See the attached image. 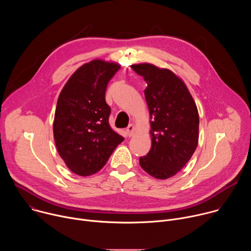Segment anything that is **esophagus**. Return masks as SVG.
<instances>
[{
    "label": "esophagus",
    "instance_id": "esophagus-1",
    "mask_svg": "<svg viewBox=\"0 0 251 251\" xmlns=\"http://www.w3.org/2000/svg\"><path fill=\"white\" fill-rule=\"evenodd\" d=\"M134 132H135V126L133 124H129L128 127L126 128V133L129 137L133 136L134 135Z\"/></svg>",
    "mask_w": 251,
    "mask_h": 251
}]
</instances>
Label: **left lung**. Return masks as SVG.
Returning a JSON list of instances; mask_svg holds the SVG:
<instances>
[{
	"label": "left lung",
	"mask_w": 251,
	"mask_h": 251,
	"mask_svg": "<svg viewBox=\"0 0 251 251\" xmlns=\"http://www.w3.org/2000/svg\"><path fill=\"white\" fill-rule=\"evenodd\" d=\"M131 67L147 82L144 93L152 120V147L140 158V166L152 176L166 180L181 171L197 149V105L184 81L173 71L150 63Z\"/></svg>",
	"instance_id": "obj_1"
}]
</instances>
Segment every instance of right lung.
Masks as SVG:
<instances>
[{"label": "right lung", "mask_w": 251, "mask_h": 251, "mask_svg": "<svg viewBox=\"0 0 251 251\" xmlns=\"http://www.w3.org/2000/svg\"><path fill=\"white\" fill-rule=\"evenodd\" d=\"M120 65L94 59L80 66L63 86L56 104L53 137L67 168L87 176L100 171L124 138L109 125L107 84Z\"/></svg>", "instance_id": "add662e5"}]
</instances>
